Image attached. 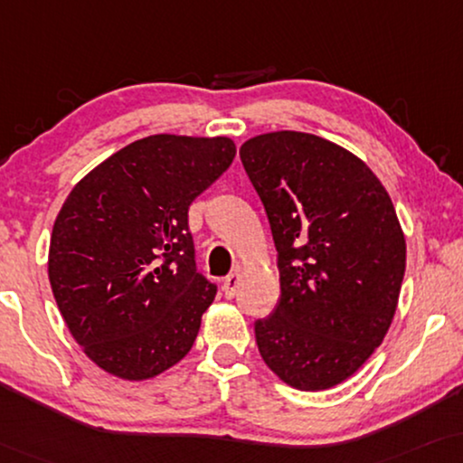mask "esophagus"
Returning a JSON list of instances; mask_svg holds the SVG:
<instances>
[{
  "label": "esophagus",
  "instance_id": "obj_1",
  "mask_svg": "<svg viewBox=\"0 0 463 463\" xmlns=\"http://www.w3.org/2000/svg\"><path fill=\"white\" fill-rule=\"evenodd\" d=\"M239 275L237 272H234V275H229L222 281V291H224V296L229 298V299H232L234 298V294H237V289H239Z\"/></svg>",
  "mask_w": 463,
  "mask_h": 463
}]
</instances>
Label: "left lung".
<instances>
[{"label":"left lung","mask_w":463,"mask_h":463,"mask_svg":"<svg viewBox=\"0 0 463 463\" xmlns=\"http://www.w3.org/2000/svg\"><path fill=\"white\" fill-rule=\"evenodd\" d=\"M269 216L281 298L256 321L264 363L298 390L346 380L392 323L407 247L386 188L359 157L304 132L241 146Z\"/></svg>","instance_id":"1"}]
</instances>
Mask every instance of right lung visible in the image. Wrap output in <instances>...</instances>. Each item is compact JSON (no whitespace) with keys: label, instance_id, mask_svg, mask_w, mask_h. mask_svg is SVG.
<instances>
[{"label":"right lung","instance_id":"1","mask_svg":"<svg viewBox=\"0 0 463 463\" xmlns=\"http://www.w3.org/2000/svg\"><path fill=\"white\" fill-rule=\"evenodd\" d=\"M231 138L157 134L92 169L50 241L58 310L86 354L123 380L184 359L216 283L197 270L188 207L231 167Z\"/></svg>","mask_w":463,"mask_h":463}]
</instances>
